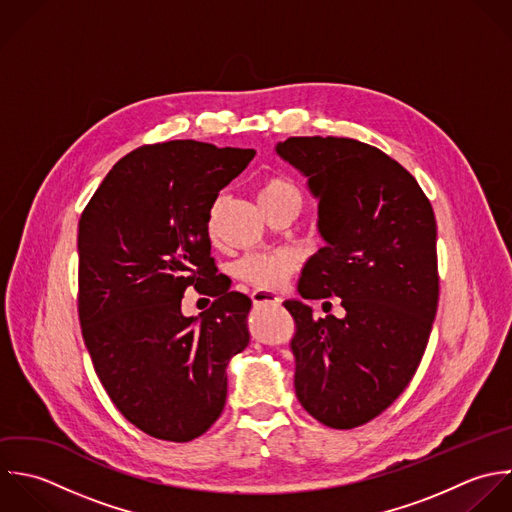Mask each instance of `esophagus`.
Listing matches in <instances>:
<instances>
[{
    "label": "esophagus",
    "mask_w": 512,
    "mask_h": 512,
    "mask_svg": "<svg viewBox=\"0 0 512 512\" xmlns=\"http://www.w3.org/2000/svg\"><path fill=\"white\" fill-rule=\"evenodd\" d=\"M251 299H253V305L255 307H263V305H279L281 303V297L273 291H267V289H257L251 293Z\"/></svg>",
    "instance_id": "1"
}]
</instances>
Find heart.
Returning <instances> with one entry per match:
<instances>
[{"instance_id": "1", "label": "heart", "mask_w": 512, "mask_h": 512, "mask_svg": "<svg viewBox=\"0 0 512 512\" xmlns=\"http://www.w3.org/2000/svg\"><path fill=\"white\" fill-rule=\"evenodd\" d=\"M299 201L301 191L299 187L283 175H269L259 185V201L263 209L275 207L285 201ZM297 263L291 253H259L247 255L235 267V273L241 281L259 287V289H281L295 273Z\"/></svg>"}]
</instances>
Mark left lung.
Instances as JSON below:
<instances>
[{
    "instance_id": "left-lung-1",
    "label": "left lung",
    "mask_w": 512,
    "mask_h": 512,
    "mask_svg": "<svg viewBox=\"0 0 512 512\" xmlns=\"http://www.w3.org/2000/svg\"><path fill=\"white\" fill-rule=\"evenodd\" d=\"M277 153L309 177L327 241L299 293L341 297L345 309L315 319L285 303L297 323L295 393L325 427L355 429L395 403L425 355L439 305L435 213L417 179L369 143L289 137Z\"/></svg>"
}]
</instances>
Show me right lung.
<instances>
[{"label":"right lung","mask_w":512,"mask_h":512,"mask_svg":"<svg viewBox=\"0 0 512 512\" xmlns=\"http://www.w3.org/2000/svg\"><path fill=\"white\" fill-rule=\"evenodd\" d=\"M253 155L191 139L137 147L81 213V335L111 403L149 437L207 433L225 407V369L249 345L251 299L217 275L209 213ZM187 286L216 299L199 322L180 313Z\"/></svg>","instance_id":"add662e5"}]
</instances>
